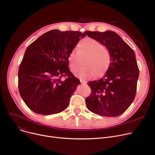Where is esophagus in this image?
I'll list each match as a JSON object with an SVG mask.
<instances>
[{"label": "esophagus", "instance_id": "34e87169", "mask_svg": "<svg viewBox=\"0 0 155 155\" xmlns=\"http://www.w3.org/2000/svg\"><path fill=\"white\" fill-rule=\"evenodd\" d=\"M80 83H81V84H85L87 83V81H85V80H80Z\"/></svg>", "mask_w": 155, "mask_h": 155}]
</instances>
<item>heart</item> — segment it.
Here are the masks:
<instances>
[{
  "instance_id": "obj_1",
  "label": "heart",
  "mask_w": 155,
  "mask_h": 155,
  "mask_svg": "<svg viewBox=\"0 0 155 155\" xmlns=\"http://www.w3.org/2000/svg\"><path fill=\"white\" fill-rule=\"evenodd\" d=\"M111 54L107 48L97 39L87 37L78 44V48H73L68 55L69 68L77 70L84 60L85 67L74 72L82 78L101 77L107 73L111 63Z\"/></svg>"
}]
</instances>
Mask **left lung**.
<instances>
[{"instance_id": "left-lung-1", "label": "left lung", "mask_w": 155, "mask_h": 155, "mask_svg": "<svg viewBox=\"0 0 155 155\" xmlns=\"http://www.w3.org/2000/svg\"><path fill=\"white\" fill-rule=\"evenodd\" d=\"M85 35L106 46L112 57L105 75L88 82L92 92L85 99L87 107L101 116H119L128 109L136 96L140 71L134 51L114 31H88Z\"/></svg>"}]
</instances>
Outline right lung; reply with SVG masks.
Instances as JSON below:
<instances>
[{
  "mask_svg": "<svg viewBox=\"0 0 155 155\" xmlns=\"http://www.w3.org/2000/svg\"><path fill=\"white\" fill-rule=\"evenodd\" d=\"M85 33L54 29L26 49L18 71V87L27 106L42 115L62 112L80 80L70 71L68 55ZM63 76H67L61 81Z\"/></svg>",
  "mask_w": 155,
  "mask_h": 155,
  "instance_id": "obj_1",
  "label": "right lung"
}]
</instances>
